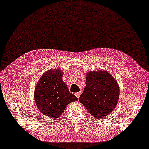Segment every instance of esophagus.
I'll return each instance as SVG.
<instances>
[{"label":"esophagus","mask_w":149,"mask_h":149,"mask_svg":"<svg viewBox=\"0 0 149 149\" xmlns=\"http://www.w3.org/2000/svg\"><path fill=\"white\" fill-rule=\"evenodd\" d=\"M80 95H81V92H77V93H75V95L78 98V99H79V98Z\"/></svg>","instance_id":"esophagus-1"}]
</instances>
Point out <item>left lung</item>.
<instances>
[{
	"label": "left lung",
	"mask_w": 149,
	"mask_h": 149,
	"mask_svg": "<svg viewBox=\"0 0 149 149\" xmlns=\"http://www.w3.org/2000/svg\"><path fill=\"white\" fill-rule=\"evenodd\" d=\"M120 95L117 81L104 70L90 71L86 75V86L79 102L95 118H104L115 108Z\"/></svg>",
	"instance_id": "8db88e82"
}]
</instances>
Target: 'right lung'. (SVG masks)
<instances>
[{
	"mask_svg": "<svg viewBox=\"0 0 149 149\" xmlns=\"http://www.w3.org/2000/svg\"><path fill=\"white\" fill-rule=\"evenodd\" d=\"M63 74L59 69L49 70L41 76L34 90L37 107L50 118H58L68 104L78 100L74 94L70 93L63 81Z\"/></svg>",
	"mask_w": 149,
	"mask_h": 149,
	"instance_id": "right-lung-1",
	"label": "right lung"
}]
</instances>
